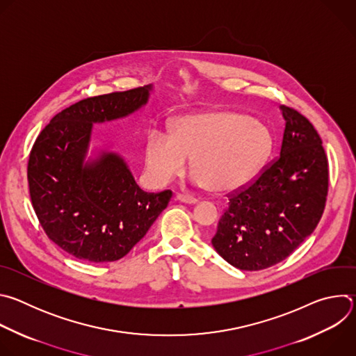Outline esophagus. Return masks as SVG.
Here are the masks:
<instances>
[{"label":"esophagus","mask_w":356,"mask_h":356,"mask_svg":"<svg viewBox=\"0 0 356 356\" xmlns=\"http://www.w3.org/2000/svg\"><path fill=\"white\" fill-rule=\"evenodd\" d=\"M176 200L180 202H184V204H195L197 202V198L190 197V195H183V194H177Z\"/></svg>","instance_id":"esophagus-1"}]
</instances>
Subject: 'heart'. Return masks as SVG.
Instances as JSON below:
<instances>
[{
  "label": "heart",
  "mask_w": 356,
  "mask_h": 356,
  "mask_svg": "<svg viewBox=\"0 0 356 356\" xmlns=\"http://www.w3.org/2000/svg\"><path fill=\"white\" fill-rule=\"evenodd\" d=\"M272 149L273 136L261 121L211 110L177 118L172 135L152 129L145 142V168L149 179L162 186L183 175L193 159V183L224 194L255 179Z\"/></svg>",
  "instance_id": "1"
}]
</instances>
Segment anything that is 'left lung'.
Returning a JSON list of instances; mask_svg holds the SVG:
<instances>
[{
    "label": "left lung",
    "mask_w": 356,
    "mask_h": 356,
    "mask_svg": "<svg viewBox=\"0 0 356 356\" xmlns=\"http://www.w3.org/2000/svg\"><path fill=\"white\" fill-rule=\"evenodd\" d=\"M286 121L280 156L249 187L229 198L211 239L218 255L241 270L284 261L321 220L328 161L313 124L280 106Z\"/></svg>",
    "instance_id": "8db88e82"
}]
</instances>
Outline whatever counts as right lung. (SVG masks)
Masks as SVG:
<instances>
[{
    "label": "right lung",
    "mask_w": 356,
    "mask_h": 356,
    "mask_svg": "<svg viewBox=\"0 0 356 356\" xmlns=\"http://www.w3.org/2000/svg\"><path fill=\"white\" fill-rule=\"evenodd\" d=\"M154 86L86 98L55 115L28 162L33 210L49 239L87 262H114L146 235L172 191L146 193L117 152L87 158L94 124L125 118L147 104Z\"/></svg>",
    "instance_id": "1"
}]
</instances>
